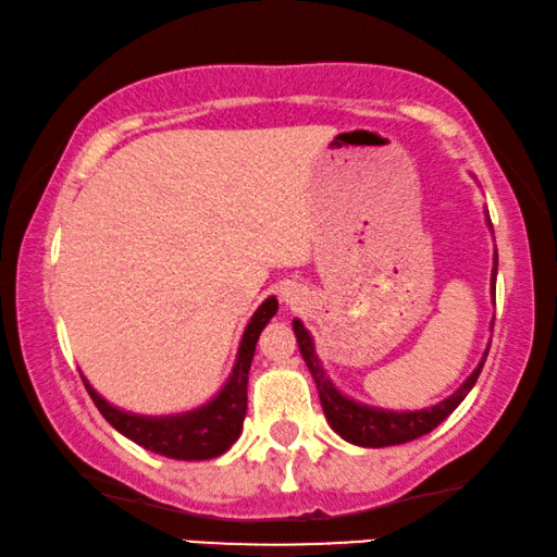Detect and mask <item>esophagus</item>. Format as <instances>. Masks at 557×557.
<instances>
[{
    "mask_svg": "<svg viewBox=\"0 0 557 557\" xmlns=\"http://www.w3.org/2000/svg\"><path fill=\"white\" fill-rule=\"evenodd\" d=\"M295 299H297V297H295V293H293V289H287V293H285V302H287V305H293V302H295Z\"/></svg>",
    "mask_w": 557,
    "mask_h": 557,
    "instance_id": "34e87169",
    "label": "esophagus"
}]
</instances>
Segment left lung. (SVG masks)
I'll return each instance as SVG.
<instances>
[{
    "label": "left lung",
    "instance_id": "8db88e82",
    "mask_svg": "<svg viewBox=\"0 0 557 557\" xmlns=\"http://www.w3.org/2000/svg\"><path fill=\"white\" fill-rule=\"evenodd\" d=\"M491 223V220H488ZM498 258V255H496ZM496 268H493V282H496V270H498V260ZM493 293H496V285H493ZM295 337L299 344V351H302V359L307 369L312 372V379L317 384V392H320V401L324 409V417L330 421V426L337 431V434L349 441L355 446H367V448H382V446H396V444H406V441H413L429 431H434L441 421H444L448 413H451L458 404L466 399V394L473 389L475 379H479L483 361H485V351L481 364L475 367V372L466 379V382L458 386V389L431 409H421V411H386V409H374V406H364L355 399H347L337 386L330 382L320 357L314 355V344L310 332L305 330V324L295 320Z\"/></svg>",
    "mask_w": 557,
    "mask_h": 557
}]
</instances>
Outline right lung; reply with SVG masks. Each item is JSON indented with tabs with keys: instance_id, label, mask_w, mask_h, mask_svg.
<instances>
[{
	"instance_id": "1",
	"label": "right lung",
	"mask_w": 557,
	"mask_h": 557,
	"mask_svg": "<svg viewBox=\"0 0 557 557\" xmlns=\"http://www.w3.org/2000/svg\"><path fill=\"white\" fill-rule=\"evenodd\" d=\"M277 312V299L268 297L252 314L250 324L245 326L240 349L233 367V374L227 384L220 389L213 401L200 406L196 411L175 413V417H138V413L121 411L111 406L99 394L91 389V384L84 379V386L91 396L96 409L103 413V419L111 423L138 446L148 451L161 454L178 461H206L215 458L231 448L243 431L245 411H247V372H250L255 344H258L260 332L264 330L272 317Z\"/></svg>"
}]
</instances>
